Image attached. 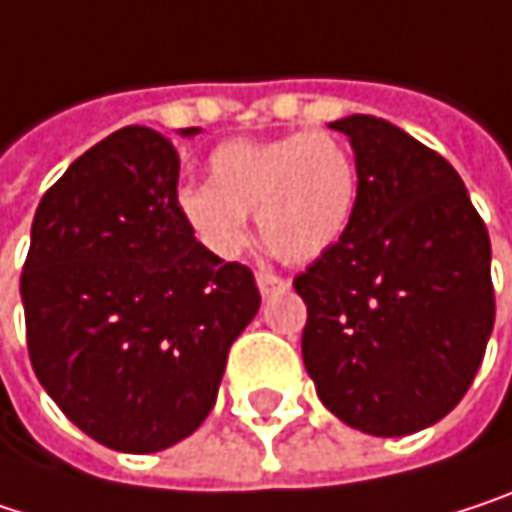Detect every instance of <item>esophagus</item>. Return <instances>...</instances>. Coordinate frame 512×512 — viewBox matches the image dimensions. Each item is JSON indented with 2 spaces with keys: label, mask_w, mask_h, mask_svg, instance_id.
Masks as SVG:
<instances>
[{
  "label": "esophagus",
  "mask_w": 512,
  "mask_h": 512,
  "mask_svg": "<svg viewBox=\"0 0 512 512\" xmlns=\"http://www.w3.org/2000/svg\"><path fill=\"white\" fill-rule=\"evenodd\" d=\"M256 283H259V292H262L265 298L280 295V292L289 289V280L280 277V274H274V271H259V274H256Z\"/></svg>",
  "instance_id": "obj_1"
}]
</instances>
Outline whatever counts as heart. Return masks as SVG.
I'll list each match as a JSON object with an SVG mask.
<instances>
[{"mask_svg": "<svg viewBox=\"0 0 512 512\" xmlns=\"http://www.w3.org/2000/svg\"><path fill=\"white\" fill-rule=\"evenodd\" d=\"M208 181L181 187L175 208L220 256L247 247V214L256 211L262 238L280 259H319L346 235L358 199L355 157L328 130L223 142L208 157Z\"/></svg>", "mask_w": 512, "mask_h": 512, "instance_id": "1", "label": "heart"}]
</instances>
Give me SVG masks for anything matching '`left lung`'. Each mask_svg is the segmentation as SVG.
Instances as JSON below:
<instances>
[{"label": "left lung", "instance_id": "obj_1", "mask_svg": "<svg viewBox=\"0 0 512 512\" xmlns=\"http://www.w3.org/2000/svg\"><path fill=\"white\" fill-rule=\"evenodd\" d=\"M358 163L346 235L295 277L319 399L370 435L432 426L471 387L492 325L489 232L459 172L376 116L331 125Z\"/></svg>", "mask_w": 512, "mask_h": 512}]
</instances>
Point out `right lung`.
Returning a JSON list of instances; mask_svg holds the SVG:
<instances>
[{
    "label": "right lung",
    "mask_w": 512,
    "mask_h": 512,
    "mask_svg": "<svg viewBox=\"0 0 512 512\" xmlns=\"http://www.w3.org/2000/svg\"><path fill=\"white\" fill-rule=\"evenodd\" d=\"M178 169L151 128L92 145L41 196L20 277L38 382L74 426L125 453L199 429L262 301L253 271L181 220Z\"/></svg>",
    "instance_id": "1"
}]
</instances>
